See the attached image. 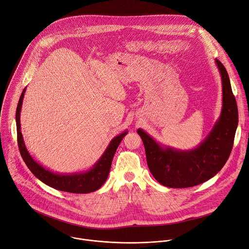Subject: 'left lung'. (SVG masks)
<instances>
[{
  "mask_svg": "<svg viewBox=\"0 0 249 249\" xmlns=\"http://www.w3.org/2000/svg\"><path fill=\"white\" fill-rule=\"evenodd\" d=\"M222 80L223 104L219 119L207 137L191 150H178L157 142L143 129L137 132L146 151L149 169L156 180L169 188H187L215 176L227 162L233 145L238 112L228 72L215 59Z\"/></svg>",
  "mask_w": 249,
  "mask_h": 249,
  "instance_id": "1",
  "label": "left lung"
}]
</instances>
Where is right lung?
<instances>
[{"label":"right lung","mask_w":249,"mask_h":249,"mask_svg":"<svg viewBox=\"0 0 249 249\" xmlns=\"http://www.w3.org/2000/svg\"><path fill=\"white\" fill-rule=\"evenodd\" d=\"M25 89L26 88H24V89L22 90L18 100L16 112V122L19 153L29 170L40 181L60 191L77 194H87L99 189L106 181V179H107L115 152L123 138L127 135L128 131L126 130L121 134L115 136L110 141L109 145L105 149L98 160L89 169L72 173L54 172L40 164L36 160H34L25 147L20 130V111Z\"/></svg>","instance_id":"obj_1"}]
</instances>
